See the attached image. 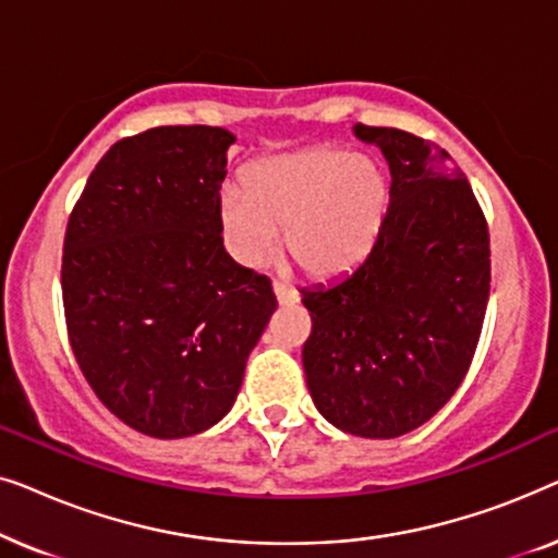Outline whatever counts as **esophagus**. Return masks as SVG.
I'll return each mask as SVG.
<instances>
[{
    "label": "esophagus",
    "instance_id": "1",
    "mask_svg": "<svg viewBox=\"0 0 558 558\" xmlns=\"http://www.w3.org/2000/svg\"><path fill=\"white\" fill-rule=\"evenodd\" d=\"M274 296H277V302L281 304V307H289V304L300 302V294H296L292 287L281 284V281H274Z\"/></svg>",
    "mask_w": 558,
    "mask_h": 558
}]
</instances>
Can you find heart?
Returning <instances> with one entry per match:
<instances>
[{
    "mask_svg": "<svg viewBox=\"0 0 558 558\" xmlns=\"http://www.w3.org/2000/svg\"><path fill=\"white\" fill-rule=\"evenodd\" d=\"M388 213V180L373 159L312 147L256 162L246 190L220 195L226 246L248 269L281 251L304 277H345L371 256Z\"/></svg>",
    "mask_w": 558,
    "mask_h": 558,
    "instance_id": "1",
    "label": "heart"
}]
</instances>
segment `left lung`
<instances>
[{"label":"left lung","mask_w":558,"mask_h":558,"mask_svg":"<svg viewBox=\"0 0 558 558\" xmlns=\"http://www.w3.org/2000/svg\"><path fill=\"white\" fill-rule=\"evenodd\" d=\"M391 170V203L371 256L302 292L312 335L304 376L338 429L393 439L437 414L475 355L490 296V235L460 167L432 142L355 124Z\"/></svg>","instance_id":"left-lung-1"}]
</instances>
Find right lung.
Wrapping results in <instances>:
<instances>
[{
    "mask_svg": "<svg viewBox=\"0 0 558 558\" xmlns=\"http://www.w3.org/2000/svg\"><path fill=\"white\" fill-rule=\"evenodd\" d=\"M233 142L220 126L121 140L68 220L63 304L75 361L104 407L147 437L218 424L277 312L271 281L235 264L220 239Z\"/></svg>",
    "mask_w": 558,
    "mask_h": 558,
    "instance_id": "add662e5",
    "label": "right lung"
}]
</instances>
